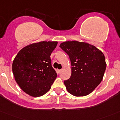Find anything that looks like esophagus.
I'll list each match as a JSON object with an SVG mask.
<instances>
[{"label":"esophagus","instance_id":"esophagus-1","mask_svg":"<svg viewBox=\"0 0 120 120\" xmlns=\"http://www.w3.org/2000/svg\"><path fill=\"white\" fill-rule=\"evenodd\" d=\"M61 71L62 70H61V69H57L56 70V72H57V73H58V74H60V73L61 72Z\"/></svg>","mask_w":120,"mask_h":120}]
</instances>
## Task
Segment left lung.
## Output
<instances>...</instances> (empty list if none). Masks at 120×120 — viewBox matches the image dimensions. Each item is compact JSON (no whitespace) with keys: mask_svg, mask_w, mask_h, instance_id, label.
I'll use <instances>...</instances> for the list:
<instances>
[{"mask_svg":"<svg viewBox=\"0 0 120 120\" xmlns=\"http://www.w3.org/2000/svg\"><path fill=\"white\" fill-rule=\"evenodd\" d=\"M59 47L71 63V76L64 81L67 91L75 97L90 94L103 78L107 66L104 53L94 45L76 41L62 42Z\"/></svg>","mask_w":120,"mask_h":120,"instance_id":"obj_1","label":"left lung"}]
</instances>
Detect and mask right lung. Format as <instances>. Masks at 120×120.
<instances>
[{
    "instance_id": "right-lung-1",
    "label": "right lung",
    "mask_w": 120,
    "mask_h": 120,
    "mask_svg": "<svg viewBox=\"0 0 120 120\" xmlns=\"http://www.w3.org/2000/svg\"><path fill=\"white\" fill-rule=\"evenodd\" d=\"M57 44L56 41L34 43L23 48L15 58L12 64L15 79L30 96L45 94L56 78L50 56Z\"/></svg>"
}]
</instances>
